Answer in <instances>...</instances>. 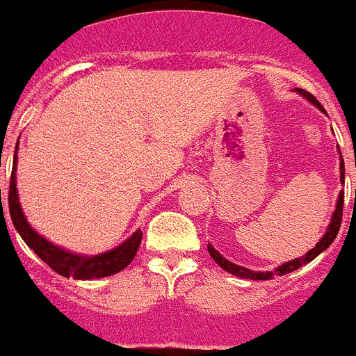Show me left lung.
Returning a JSON list of instances; mask_svg holds the SVG:
<instances>
[{"mask_svg":"<svg viewBox=\"0 0 356 356\" xmlns=\"http://www.w3.org/2000/svg\"><path fill=\"white\" fill-rule=\"evenodd\" d=\"M299 94L305 95L306 99H309V101L313 102V104L316 106V108L320 109V111L325 113V109H323V106L320 104L318 101H316L315 97H313L309 92L302 90V88H298ZM341 153V151H339ZM341 182L344 184V160L343 156H341ZM343 205H344V191L339 193V200H337V205H336V210H334V216H332V220H330V226L329 229H327V233L323 234L322 240L318 241V243L315 245V247L312 248V250L308 252L306 255H302V257H298V259H292V261L285 262V264L278 266L277 271H259V273H255V271H250L247 270V268H241V266H236L233 264V262H229L227 259H224L222 255L219 254V252L216 250V248L212 247V245H209V254L212 255L213 261L217 262V264L222 268V270H226L227 273L234 275V277H240V278H248V280H271V278L275 277V275H278V277H282V275H287V273H292V271H296L298 268H301V266H305L306 262L313 261V259L316 257L318 254H322L323 250H325L327 247H329L330 243H332L334 240H336L337 233H339V227H341V220H343Z\"/></svg>","mask_w":356,"mask_h":356,"instance_id":"1","label":"left lung"}]
</instances>
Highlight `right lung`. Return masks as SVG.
<instances>
[{
  "mask_svg": "<svg viewBox=\"0 0 356 356\" xmlns=\"http://www.w3.org/2000/svg\"><path fill=\"white\" fill-rule=\"evenodd\" d=\"M19 146H15V149ZM15 168H17V151L13 154V168L12 175H10V189H8V209L12 222L22 240L26 241L27 247L33 248L34 254L47 262L55 273L62 275V277H72L76 280H92V278H102V277H111V275L118 273L123 268L132 262L136 257L137 250H139L140 240H143V233L136 231L132 236L127 241H123L120 247L113 248V250L104 252V254L92 255H76L72 252L62 250L60 247H55L48 240L36 233L33 227L27 224L26 217H24L22 209L19 203V195H17V186H15Z\"/></svg>",
  "mask_w": 356,
  "mask_h": 356,
  "instance_id": "1",
  "label": "right lung"
}]
</instances>
